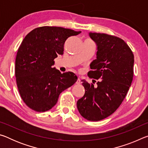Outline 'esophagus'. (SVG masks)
I'll return each instance as SVG.
<instances>
[{
	"mask_svg": "<svg viewBox=\"0 0 148 148\" xmlns=\"http://www.w3.org/2000/svg\"><path fill=\"white\" fill-rule=\"evenodd\" d=\"M81 83H82V82H81V79H80L79 77H77V81H76V84H77V85H79V84H80Z\"/></svg>",
	"mask_w": 148,
	"mask_h": 148,
	"instance_id": "esophagus-1",
	"label": "esophagus"
}]
</instances>
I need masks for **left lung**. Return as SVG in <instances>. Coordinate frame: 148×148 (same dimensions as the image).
Listing matches in <instances>:
<instances>
[{"label":"left lung","instance_id":"left-lung-1","mask_svg":"<svg viewBox=\"0 0 148 148\" xmlns=\"http://www.w3.org/2000/svg\"><path fill=\"white\" fill-rule=\"evenodd\" d=\"M89 36L98 51L87 75L99 80L96 87L82 80L86 92L77 101V108L85 119L97 121L113 114L126 97L133 78L134 55L119 37L97 32H90Z\"/></svg>","mask_w":148,"mask_h":148}]
</instances>
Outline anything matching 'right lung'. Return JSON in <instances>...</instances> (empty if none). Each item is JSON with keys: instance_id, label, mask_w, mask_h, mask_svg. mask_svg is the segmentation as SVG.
<instances>
[{"instance_id": "add662e5", "label": "right lung", "mask_w": 148, "mask_h": 148, "mask_svg": "<svg viewBox=\"0 0 148 148\" xmlns=\"http://www.w3.org/2000/svg\"><path fill=\"white\" fill-rule=\"evenodd\" d=\"M80 33L44 26L33 29L23 40L17 52L15 75L20 96L32 110L42 112L52 108L61 92L77 81L74 73L61 74L52 66L54 59L63 54L66 40Z\"/></svg>"}]
</instances>
